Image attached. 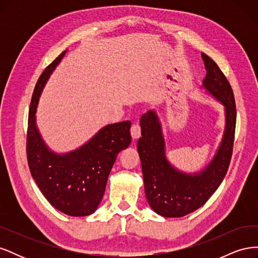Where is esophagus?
Segmentation results:
<instances>
[{"mask_svg":"<svg viewBox=\"0 0 258 258\" xmlns=\"http://www.w3.org/2000/svg\"><path fill=\"white\" fill-rule=\"evenodd\" d=\"M131 132V137L134 139H139L141 137V127H140L139 123H135L132 124V127L130 129Z\"/></svg>","mask_w":258,"mask_h":258,"instance_id":"obj_1","label":"esophagus"}]
</instances>
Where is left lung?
<instances>
[{"label":"left lung","instance_id":"left-lung-1","mask_svg":"<svg viewBox=\"0 0 258 258\" xmlns=\"http://www.w3.org/2000/svg\"><path fill=\"white\" fill-rule=\"evenodd\" d=\"M201 56L207 70L202 87L224 106L225 112L224 135L212 160L195 173L176 169L168 160L165 137L156 111H147L140 120L142 137L137 147L145 196L150 207L163 217H182L204 206L223 182L231 159L237 118L235 97L215 62L206 53Z\"/></svg>","mask_w":258,"mask_h":258}]
</instances>
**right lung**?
<instances>
[{
  "label": "right lung",
  "instance_id": "right-lung-1",
  "mask_svg": "<svg viewBox=\"0 0 258 258\" xmlns=\"http://www.w3.org/2000/svg\"><path fill=\"white\" fill-rule=\"evenodd\" d=\"M66 52L45 69L36 83L29 112L27 157L31 175L53 208L70 216H87L102 200L117 155L131 143V122L106 124L74 151L58 154L50 150L36 126L35 114L45 85Z\"/></svg>",
  "mask_w": 258,
  "mask_h": 258
}]
</instances>
